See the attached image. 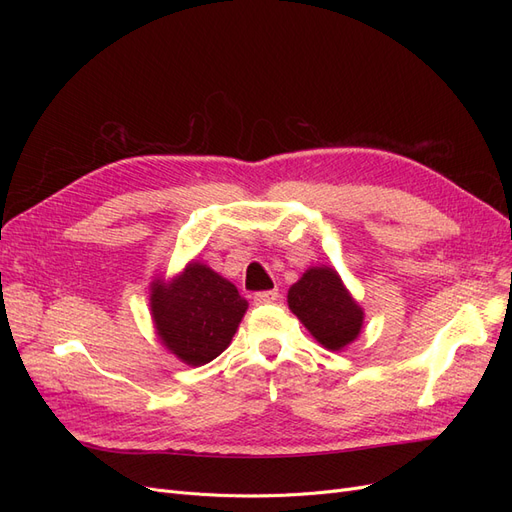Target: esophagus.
Wrapping results in <instances>:
<instances>
[{
  "label": "esophagus",
  "mask_w": 512,
  "mask_h": 512,
  "mask_svg": "<svg viewBox=\"0 0 512 512\" xmlns=\"http://www.w3.org/2000/svg\"><path fill=\"white\" fill-rule=\"evenodd\" d=\"M277 297H280V292H277V290H265V292H256V294H254V303H256V305H267V303H273V301H277Z\"/></svg>",
  "instance_id": "esophagus-1"
}]
</instances>
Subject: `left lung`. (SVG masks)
Masks as SVG:
<instances>
[{
    "mask_svg": "<svg viewBox=\"0 0 512 512\" xmlns=\"http://www.w3.org/2000/svg\"><path fill=\"white\" fill-rule=\"evenodd\" d=\"M288 307L318 344L342 350L363 329V307L352 299L342 277L331 267H312L288 290Z\"/></svg>",
    "mask_w": 512,
    "mask_h": 512,
    "instance_id": "left-lung-1",
    "label": "left lung"
}]
</instances>
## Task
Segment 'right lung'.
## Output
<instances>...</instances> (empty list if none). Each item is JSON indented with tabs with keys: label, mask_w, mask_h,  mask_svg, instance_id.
<instances>
[{
	"label": "right lung",
	"mask_w": 512,
	"mask_h": 512,
	"mask_svg": "<svg viewBox=\"0 0 512 512\" xmlns=\"http://www.w3.org/2000/svg\"><path fill=\"white\" fill-rule=\"evenodd\" d=\"M149 305L160 342L192 367L220 356L247 312L235 284L196 260L168 284L153 282Z\"/></svg>",
	"instance_id": "add662e5"
}]
</instances>
